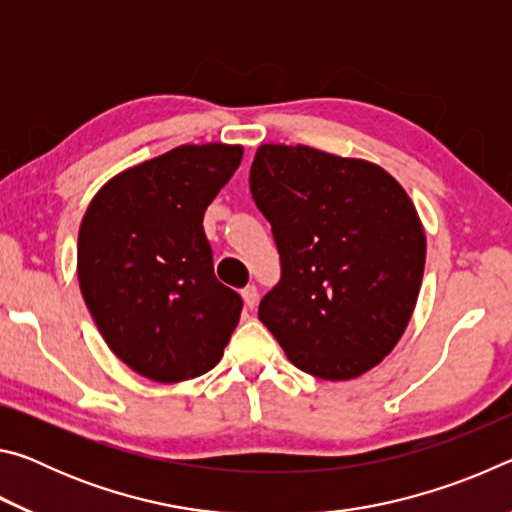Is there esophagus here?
<instances>
[{
  "label": "esophagus",
  "mask_w": 512,
  "mask_h": 512,
  "mask_svg": "<svg viewBox=\"0 0 512 512\" xmlns=\"http://www.w3.org/2000/svg\"><path fill=\"white\" fill-rule=\"evenodd\" d=\"M257 287L255 284H248L246 289H241V298H244V305H246V309H253L255 305H257Z\"/></svg>",
  "instance_id": "obj_1"
}]
</instances>
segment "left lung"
Segmentation results:
<instances>
[{
    "instance_id": "8db88e82",
    "label": "left lung",
    "mask_w": 512,
    "mask_h": 512,
    "mask_svg": "<svg viewBox=\"0 0 512 512\" xmlns=\"http://www.w3.org/2000/svg\"><path fill=\"white\" fill-rule=\"evenodd\" d=\"M250 194L282 268L259 320L309 375L341 381L375 368L422 284L427 241L409 194L377 164L302 144L259 146Z\"/></svg>"
}]
</instances>
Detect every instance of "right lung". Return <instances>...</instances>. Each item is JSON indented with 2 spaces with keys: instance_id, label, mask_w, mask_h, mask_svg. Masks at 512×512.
<instances>
[{
  "instance_id": "add662e5",
  "label": "right lung",
  "mask_w": 512,
  "mask_h": 512,
  "mask_svg": "<svg viewBox=\"0 0 512 512\" xmlns=\"http://www.w3.org/2000/svg\"><path fill=\"white\" fill-rule=\"evenodd\" d=\"M244 149L185 144L121 171L79 230V284L103 341L137 375L173 384L212 370L244 300L216 280L203 214Z\"/></svg>"
}]
</instances>
